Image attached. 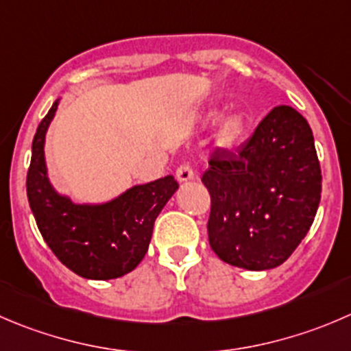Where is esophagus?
Instances as JSON below:
<instances>
[{
  "label": "esophagus",
  "mask_w": 351,
  "mask_h": 351,
  "mask_svg": "<svg viewBox=\"0 0 351 351\" xmlns=\"http://www.w3.org/2000/svg\"><path fill=\"white\" fill-rule=\"evenodd\" d=\"M193 176H195V173H193L190 165H180L178 169H176V180L178 182H189V180H193Z\"/></svg>",
  "instance_id": "1"
}]
</instances>
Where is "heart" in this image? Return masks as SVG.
<instances>
[{
    "label": "heart",
    "instance_id": "1",
    "mask_svg": "<svg viewBox=\"0 0 351 351\" xmlns=\"http://www.w3.org/2000/svg\"><path fill=\"white\" fill-rule=\"evenodd\" d=\"M210 120H214V114H210ZM245 128V121L240 114H231L226 120L223 121V127H221L219 135H217V141L224 147H230L233 145L238 138L241 137Z\"/></svg>",
    "mask_w": 351,
    "mask_h": 351
}]
</instances>
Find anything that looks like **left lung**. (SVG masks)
<instances>
[{
  "mask_svg": "<svg viewBox=\"0 0 351 351\" xmlns=\"http://www.w3.org/2000/svg\"><path fill=\"white\" fill-rule=\"evenodd\" d=\"M209 245L231 266H281L314 223L322 175L307 120L276 106L238 151L217 149L202 175Z\"/></svg>",
  "mask_w": 351,
  "mask_h": 351,
  "instance_id": "left-lung-1",
  "label": "left lung"
}]
</instances>
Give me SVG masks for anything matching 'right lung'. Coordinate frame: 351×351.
I'll use <instances>...</instances> for the list:
<instances>
[{"instance_id":"obj_1","label":"right lung","mask_w":351,"mask_h":351,"mask_svg":"<svg viewBox=\"0 0 351 351\" xmlns=\"http://www.w3.org/2000/svg\"><path fill=\"white\" fill-rule=\"evenodd\" d=\"M58 110L51 106L37 127L27 171V197L37 228L61 264L87 280H114L141 264L156 217L178 189L171 175L135 185L101 206L73 204L47 180L44 137Z\"/></svg>"}]
</instances>
